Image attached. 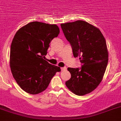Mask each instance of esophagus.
<instances>
[{"mask_svg": "<svg viewBox=\"0 0 121 121\" xmlns=\"http://www.w3.org/2000/svg\"><path fill=\"white\" fill-rule=\"evenodd\" d=\"M60 69H61L62 71H64V70H67V68L65 67H61Z\"/></svg>", "mask_w": 121, "mask_h": 121, "instance_id": "obj_1", "label": "esophagus"}]
</instances>
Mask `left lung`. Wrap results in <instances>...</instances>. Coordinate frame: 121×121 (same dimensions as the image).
I'll use <instances>...</instances> for the list:
<instances>
[{
	"label": "left lung",
	"mask_w": 121,
	"mask_h": 121,
	"mask_svg": "<svg viewBox=\"0 0 121 121\" xmlns=\"http://www.w3.org/2000/svg\"><path fill=\"white\" fill-rule=\"evenodd\" d=\"M63 33L71 44L75 57H79L82 66L69 67L71 78L65 82L74 94L90 93L99 85L108 62L107 46L98 28L86 22L78 20L60 25Z\"/></svg>",
	"instance_id": "1"
}]
</instances>
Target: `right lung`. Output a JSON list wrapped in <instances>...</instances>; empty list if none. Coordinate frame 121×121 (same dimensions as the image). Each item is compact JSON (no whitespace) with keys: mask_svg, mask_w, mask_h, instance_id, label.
<instances>
[{"mask_svg":"<svg viewBox=\"0 0 121 121\" xmlns=\"http://www.w3.org/2000/svg\"><path fill=\"white\" fill-rule=\"evenodd\" d=\"M56 25L33 22L19 29L10 47V66L13 77L28 93L36 95L46 89L59 67L47 62L49 44L59 34Z\"/></svg>","mask_w":121,"mask_h":121,"instance_id":"1","label":"right lung"}]
</instances>
